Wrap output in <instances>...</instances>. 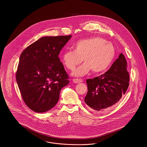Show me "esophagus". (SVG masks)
I'll return each instance as SVG.
<instances>
[{
  "label": "esophagus",
  "instance_id": "34e87169",
  "mask_svg": "<svg viewBox=\"0 0 147 147\" xmlns=\"http://www.w3.org/2000/svg\"><path fill=\"white\" fill-rule=\"evenodd\" d=\"M73 81L76 83V84H78V83H80V82H82V80L81 79H74L73 80Z\"/></svg>",
  "mask_w": 147,
  "mask_h": 147
}]
</instances>
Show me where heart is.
<instances>
[{
    "mask_svg": "<svg viewBox=\"0 0 147 147\" xmlns=\"http://www.w3.org/2000/svg\"><path fill=\"white\" fill-rule=\"evenodd\" d=\"M73 49L65 50L61 57L63 65L70 70L82 62L85 63L71 73L76 77H81L92 70L101 73L110 66L115 55V49L111 42L100 37H92L79 40L73 45Z\"/></svg>",
    "mask_w": 147,
    "mask_h": 147,
    "instance_id": "heart-1",
    "label": "heart"
}]
</instances>
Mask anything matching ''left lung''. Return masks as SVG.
I'll return each mask as SVG.
<instances>
[{"label": "left lung", "mask_w": 147, "mask_h": 147, "mask_svg": "<svg viewBox=\"0 0 147 147\" xmlns=\"http://www.w3.org/2000/svg\"><path fill=\"white\" fill-rule=\"evenodd\" d=\"M127 67L126 60L121 53L108 71L86 80L88 92L85 102L92 110L101 112L119 102L129 86V75Z\"/></svg>", "instance_id": "obj_1"}]
</instances>
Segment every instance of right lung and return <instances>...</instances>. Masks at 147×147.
Returning <instances> with one entry per match:
<instances>
[{"label":"right lung","mask_w":147,"mask_h":147,"mask_svg":"<svg viewBox=\"0 0 147 147\" xmlns=\"http://www.w3.org/2000/svg\"><path fill=\"white\" fill-rule=\"evenodd\" d=\"M71 36H43L21 54L16 80L22 99L33 111L44 113L58 103L69 81L60 62V51Z\"/></svg>","instance_id":"1"}]
</instances>
